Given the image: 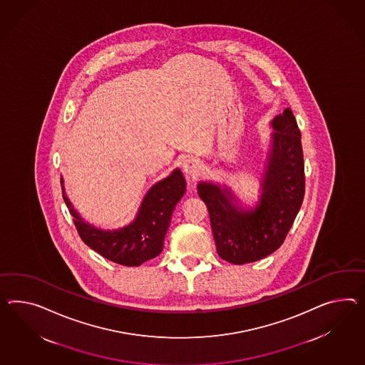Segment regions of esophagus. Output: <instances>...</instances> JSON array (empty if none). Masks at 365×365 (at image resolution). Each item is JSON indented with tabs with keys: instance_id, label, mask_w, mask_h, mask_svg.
Instances as JSON below:
<instances>
[{
	"instance_id": "1",
	"label": "esophagus",
	"mask_w": 365,
	"mask_h": 365,
	"mask_svg": "<svg viewBox=\"0 0 365 365\" xmlns=\"http://www.w3.org/2000/svg\"><path fill=\"white\" fill-rule=\"evenodd\" d=\"M182 169L187 176H192V178H196L200 173V165L195 160H185L182 164Z\"/></svg>"
}]
</instances>
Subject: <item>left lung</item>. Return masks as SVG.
I'll return each mask as SVG.
<instances>
[{
  "label": "left lung",
  "instance_id": "obj_1",
  "mask_svg": "<svg viewBox=\"0 0 365 365\" xmlns=\"http://www.w3.org/2000/svg\"><path fill=\"white\" fill-rule=\"evenodd\" d=\"M272 125V150L257 209L242 212L232 204L229 190L222 192L213 184H198V196L210 217L217 254L230 263L259 261L279 249L304 198L302 135L290 108L278 115Z\"/></svg>",
  "mask_w": 365,
  "mask_h": 365
}]
</instances>
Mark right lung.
I'll return each mask as SVG.
<instances>
[{
	"label": "right lung",
	"mask_w": 365,
	"mask_h": 365,
	"mask_svg": "<svg viewBox=\"0 0 365 365\" xmlns=\"http://www.w3.org/2000/svg\"><path fill=\"white\" fill-rule=\"evenodd\" d=\"M62 182V180H61ZM185 193V180L176 169L169 178L150 187L131 225L115 232H102L84 224L70 201L63 200L73 215L76 232L87 246L123 266H139L163 252L164 238L175 206Z\"/></svg>",
	"instance_id": "obj_1"
}]
</instances>
